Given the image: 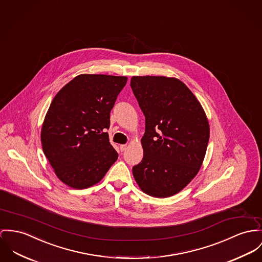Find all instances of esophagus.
<instances>
[{"instance_id":"34e87169","label":"esophagus","mask_w":262,"mask_h":262,"mask_svg":"<svg viewBox=\"0 0 262 262\" xmlns=\"http://www.w3.org/2000/svg\"><path fill=\"white\" fill-rule=\"evenodd\" d=\"M126 147H127L126 144H121L120 145V149H121V151H124L126 149Z\"/></svg>"}]
</instances>
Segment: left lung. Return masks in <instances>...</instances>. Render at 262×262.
<instances>
[{"label": "left lung", "instance_id": "1", "mask_svg": "<svg viewBox=\"0 0 262 262\" xmlns=\"http://www.w3.org/2000/svg\"><path fill=\"white\" fill-rule=\"evenodd\" d=\"M130 86L145 117L143 158L133 167L134 178L150 196H172L201 169L210 133L207 117L177 78L135 76Z\"/></svg>", "mask_w": 262, "mask_h": 262}]
</instances>
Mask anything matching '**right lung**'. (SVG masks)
Masks as SVG:
<instances>
[{
	"label": "right lung",
	"instance_id": "right-lung-1",
	"mask_svg": "<svg viewBox=\"0 0 262 262\" xmlns=\"http://www.w3.org/2000/svg\"><path fill=\"white\" fill-rule=\"evenodd\" d=\"M126 77L82 74L52 101L40 129L45 156L58 179L72 188L91 187L118 160L110 142V113Z\"/></svg>",
	"mask_w": 262,
	"mask_h": 262
}]
</instances>
